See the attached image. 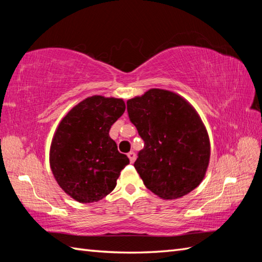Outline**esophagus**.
<instances>
[{
	"instance_id": "esophagus-1",
	"label": "esophagus",
	"mask_w": 262,
	"mask_h": 262,
	"mask_svg": "<svg viewBox=\"0 0 262 262\" xmlns=\"http://www.w3.org/2000/svg\"><path fill=\"white\" fill-rule=\"evenodd\" d=\"M127 157L129 158V161H130V163H134L135 162V159H136V154L134 153V152H129L127 154Z\"/></svg>"
}]
</instances>
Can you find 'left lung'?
<instances>
[{"label":"left lung","mask_w":262,"mask_h":262,"mask_svg":"<svg viewBox=\"0 0 262 262\" xmlns=\"http://www.w3.org/2000/svg\"><path fill=\"white\" fill-rule=\"evenodd\" d=\"M129 120L144 141L134 166L144 185L162 199H177L203 181L210 157L207 130L182 97L151 89L127 101Z\"/></svg>","instance_id":"obj_1"}]
</instances>
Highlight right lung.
Returning <instances> with one entry per match:
<instances>
[{
    "label": "right lung",
    "instance_id": "right-lung-1",
    "mask_svg": "<svg viewBox=\"0 0 262 262\" xmlns=\"http://www.w3.org/2000/svg\"><path fill=\"white\" fill-rule=\"evenodd\" d=\"M126 109L122 99L93 96L66 115L52 141L49 162L59 187L79 203H93L114 190L129 163L109 136Z\"/></svg>",
    "mask_w": 262,
    "mask_h": 262
}]
</instances>
